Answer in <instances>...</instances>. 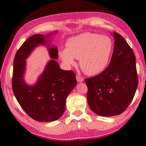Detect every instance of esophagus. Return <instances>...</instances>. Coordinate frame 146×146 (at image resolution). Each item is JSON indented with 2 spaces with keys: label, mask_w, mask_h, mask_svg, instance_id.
Segmentation results:
<instances>
[{
  "label": "esophagus",
  "mask_w": 146,
  "mask_h": 146,
  "mask_svg": "<svg viewBox=\"0 0 146 146\" xmlns=\"http://www.w3.org/2000/svg\"><path fill=\"white\" fill-rule=\"evenodd\" d=\"M76 78V80H77V82H82V81H84V78L82 77V76L77 75Z\"/></svg>",
  "instance_id": "1"
}]
</instances>
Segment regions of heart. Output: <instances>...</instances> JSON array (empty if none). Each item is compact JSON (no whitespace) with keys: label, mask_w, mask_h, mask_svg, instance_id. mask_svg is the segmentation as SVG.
<instances>
[{"label":"heart","mask_w":146,"mask_h":146,"mask_svg":"<svg viewBox=\"0 0 146 146\" xmlns=\"http://www.w3.org/2000/svg\"><path fill=\"white\" fill-rule=\"evenodd\" d=\"M113 46L112 40L108 36L88 32L69 39L66 48L60 50L59 55L68 67L75 65V58H79L84 72L94 75L106 68Z\"/></svg>","instance_id":"1"}]
</instances>
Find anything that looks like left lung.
<instances>
[{
	"label": "left lung",
	"mask_w": 146,
	"mask_h": 146,
	"mask_svg": "<svg viewBox=\"0 0 146 146\" xmlns=\"http://www.w3.org/2000/svg\"><path fill=\"white\" fill-rule=\"evenodd\" d=\"M113 35L114 51L109 66L98 75L85 79L90 108L103 117L124 111L133 99L138 83L134 52L119 33L114 31Z\"/></svg>",
	"instance_id": "8db88e82"
}]
</instances>
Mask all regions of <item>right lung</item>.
Listing matches in <instances>:
<instances>
[{
    "instance_id": "obj_1",
    "label": "right lung",
    "mask_w": 146,
    "mask_h": 146,
    "mask_svg": "<svg viewBox=\"0 0 146 146\" xmlns=\"http://www.w3.org/2000/svg\"><path fill=\"white\" fill-rule=\"evenodd\" d=\"M46 37L35 34L20 47L15 56L12 76V89L19 104L29 117L39 122L58 120L65 111L66 98L76 84L75 73L62 70L54 60L58 57L56 47L48 49L54 59L49 62L36 84L29 86L24 82L25 60L35 47L46 44Z\"/></svg>"
}]
</instances>
